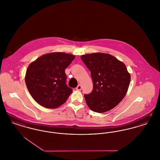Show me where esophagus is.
<instances>
[{
	"instance_id": "obj_1",
	"label": "esophagus",
	"mask_w": 160,
	"mask_h": 160,
	"mask_svg": "<svg viewBox=\"0 0 160 160\" xmlns=\"http://www.w3.org/2000/svg\"><path fill=\"white\" fill-rule=\"evenodd\" d=\"M76 89L80 91V90L82 89V86L80 85H78V86H77V88H76Z\"/></svg>"
}]
</instances>
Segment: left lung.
Returning a JSON list of instances; mask_svg holds the SVG:
<instances>
[{"label": "left lung", "mask_w": 160, "mask_h": 160, "mask_svg": "<svg viewBox=\"0 0 160 160\" xmlns=\"http://www.w3.org/2000/svg\"><path fill=\"white\" fill-rule=\"evenodd\" d=\"M91 71L93 89L85 94L88 107L94 112L111 110L127 93L131 75L125 65L115 57L104 53H93L81 56Z\"/></svg>", "instance_id": "8db88e82"}]
</instances>
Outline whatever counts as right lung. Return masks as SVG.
Instances as JSON below:
<instances>
[{
	"instance_id": "add662e5",
	"label": "right lung",
	"mask_w": 160,
	"mask_h": 160,
	"mask_svg": "<svg viewBox=\"0 0 160 160\" xmlns=\"http://www.w3.org/2000/svg\"><path fill=\"white\" fill-rule=\"evenodd\" d=\"M75 57L52 52L38 57L29 65L25 83L34 100L47 108H57L64 103L72 92L66 84L65 69Z\"/></svg>"
}]
</instances>
